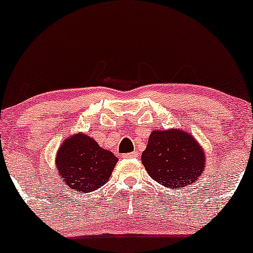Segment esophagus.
<instances>
[{
    "label": "esophagus",
    "mask_w": 253,
    "mask_h": 253,
    "mask_svg": "<svg viewBox=\"0 0 253 253\" xmlns=\"http://www.w3.org/2000/svg\"><path fill=\"white\" fill-rule=\"evenodd\" d=\"M138 154L136 152H130V153H126L123 154V158H136Z\"/></svg>",
    "instance_id": "obj_1"
}]
</instances>
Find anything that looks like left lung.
Masks as SVG:
<instances>
[{"label":"left lung","instance_id":"1","mask_svg":"<svg viewBox=\"0 0 253 253\" xmlns=\"http://www.w3.org/2000/svg\"><path fill=\"white\" fill-rule=\"evenodd\" d=\"M141 160L154 181L175 191L194 183L205 169L203 148L180 129L152 131Z\"/></svg>","mask_w":253,"mask_h":253}]
</instances>
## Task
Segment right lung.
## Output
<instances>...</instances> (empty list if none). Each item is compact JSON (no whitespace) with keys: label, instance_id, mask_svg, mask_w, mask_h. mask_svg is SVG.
I'll list each match as a JSON object with an SVG mask.
<instances>
[{"label":"right lung","instance_id":"obj_1","mask_svg":"<svg viewBox=\"0 0 253 253\" xmlns=\"http://www.w3.org/2000/svg\"><path fill=\"white\" fill-rule=\"evenodd\" d=\"M117 162L112 152L81 132L61 143L55 158L61 181L81 194L93 192L110 180Z\"/></svg>","mask_w":253,"mask_h":253}]
</instances>
